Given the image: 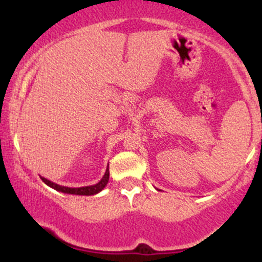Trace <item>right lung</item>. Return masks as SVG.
I'll return each mask as SVG.
<instances>
[{
  "mask_svg": "<svg viewBox=\"0 0 262 262\" xmlns=\"http://www.w3.org/2000/svg\"><path fill=\"white\" fill-rule=\"evenodd\" d=\"M40 179L43 180V182L45 183V185H48V186H49V187L56 189V191L62 192V193L79 194V196H92V194L100 193L102 189H103V188L107 186L108 180H110V169H108V166H107L106 172H104V175H103V177H102V179H101L100 182L96 183V185L85 186V187H77V188L66 187V186L58 185V183L50 181V180L45 179V177H41V176H40Z\"/></svg>",
  "mask_w": 262,
  "mask_h": 262,
  "instance_id": "add662e5",
  "label": "right lung"
}]
</instances>
